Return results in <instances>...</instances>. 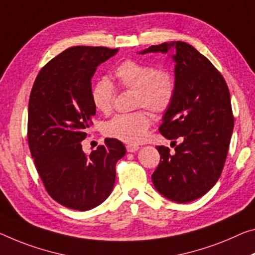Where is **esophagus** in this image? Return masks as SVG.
I'll list each match as a JSON object with an SVG mask.
<instances>
[{"label": "esophagus", "instance_id": "34e87169", "mask_svg": "<svg viewBox=\"0 0 255 255\" xmlns=\"http://www.w3.org/2000/svg\"><path fill=\"white\" fill-rule=\"evenodd\" d=\"M127 148V152L129 153H135L139 149V146H137V145H127L126 146Z\"/></svg>", "mask_w": 255, "mask_h": 255}]
</instances>
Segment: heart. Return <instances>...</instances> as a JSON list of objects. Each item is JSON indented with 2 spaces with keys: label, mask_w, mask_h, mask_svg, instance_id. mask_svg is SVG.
<instances>
[{
  "label": "heart",
  "mask_w": 255,
  "mask_h": 255,
  "mask_svg": "<svg viewBox=\"0 0 255 255\" xmlns=\"http://www.w3.org/2000/svg\"><path fill=\"white\" fill-rule=\"evenodd\" d=\"M115 77L121 88L135 91L134 108H146L153 113H162L170 108L176 92V80L170 71L156 69L151 64L136 60H126L116 68ZM116 98V87L110 79H99L91 91L92 103L96 110L110 112ZM151 125L148 113L137 111L118 115L103 126L104 135L134 145L146 138Z\"/></svg>",
  "instance_id": "b5f03b06"
}]
</instances>
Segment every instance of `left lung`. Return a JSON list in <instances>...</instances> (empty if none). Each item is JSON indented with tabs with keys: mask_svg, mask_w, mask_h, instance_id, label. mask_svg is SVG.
<instances>
[{
	"mask_svg": "<svg viewBox=\"0 0 255 255\" xmlns=\"http://www.w3.org/2000/svg\"><path fill=\"white\" fill-rule=\"evenodd\" d=\"M139 53H171L176 63L175 98L160 126L162 136L175 143V153L156 146L161 157L152 181L165 199L188 203L208 193L224 169L234 129L228 86L215 66L185 42L152 45Z\"/></svg>",
	"mask_w": 255,
	"mask_h": 255,
	"instance_id": "left-lung-1",
	"label": "left lung"
}]
</instances>
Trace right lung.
<instances>
[{
    "label": "right lung",
    "mask_w": 255,
    "mask_h": 255,
    "mask_svg": "<svg viewBox=\"0 0 255 255\" xmlns=\"http://www.w3.org/2000/svg\"><path fill=\"white\" fill-rule=\"evenodd\" d=\"M119 48L74 46L52 59L36 77L28 104V144L47 193L63 207L87 211L110 195L116 163L126 147L116 138L86 155L82 140L96 109L91 80Z\"/></svg>",
    "instance_id": "1"
}]
</instances>
